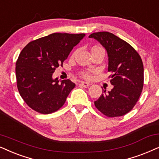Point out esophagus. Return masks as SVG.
Returning a JSON list of instances; mask_svg holds the SVG:
<instances>
[{"label": "esophagus", "instance_id": "1", "mask_svg": "<svg viewBox=\"0 0 159 159\" xmlns=\"http://www.w3.org/2000/svg\"><path fill=\"white\" fill-rule=\"evenodd\" d=\"M89 85H90V84L87 83V82H81V83H80V86H82L84 88L89 87Z\"/></svg>", "mask_w": 159, "mask_h": 159}]
</instances>
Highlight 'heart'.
Masks as SVG:
<instances>
[{"label": "heart", "instance_id": "1", "mask_svg": "<svg viewBox=\"0 0 159 159\" xmlns=\"http://www.w3.org/2000/svg\"><path fill=\"white\" fill-rule=\"evenodd\" d=\"M99 48H102L99 47V46H93L92 49H91V52L95 49H99ZM80 75H81V77L84 78V79H90L91 78V75L89 72H81V73H80Z\"/></svg>", "mask_w": 159, "mask_h": 159}]
</instances>
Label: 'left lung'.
<instances>
[{"instance_id": "obj_1", "label": "left lung", "mask_w": 159, "mask_h": 159, "mask_svg": "<svg viewBox=\"0 0 159 159\" xmlns=\"http://www.w3.org/2000/svg\"><path fill=\"white\" fill-rule=\"evenodd\" d=\"M96 39L108 54L109 78L113 88L102 89L94 105L109 118L126 115L138 101L144 85L143 63L139 54L130 44L108 32L94 33L89 36Z\"/></svg>"}]
</instances>
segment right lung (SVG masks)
<instances>
[{
  "label": "right lung",
  "mask_w": 159,
  "mask_h": 159,
  "mask_svg": "<svg viewBox=\"0 0 159 159\" xmlns=\"http://www.w3.org/2000/svg\"><path fill=\"white\" fill-rule=\"evenodd\" d=\"M85 34L55 33L27 43L16 62V85L28 106L38 113L50 114L63 106L75 86L70 80L52 78Z\"/></svg>",
  "instance_id": "obj_1"
}]
</instances>
